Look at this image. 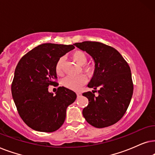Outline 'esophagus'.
I'll return each mask as SVG.
<instances>
[{
    "mask_svg": "<svg viewBox=\"0 0 155 155\" xmlns=\"http://www.w3.org/2000/svg\"><path fill=\"white\" fill-rule=\"evenodd\" d=\"M76 96H77V98H79V97L81 96V93H79V92L76 93Z\"/></svg>",
    "mask_w": 155,
    "mask_h": 155,
    "instance_id": "34e87169",
    "label": "esophagus"
}]
</instances>
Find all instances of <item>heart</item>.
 Here are the masks:
<instances>
[{"instance_id":"obj_1","label":"heart","mask_w":155,"mask_h":155,"mask_svg":"<svg viewBox=\"0 0 155 155\" xmlns=\"http://www.w3.org/2000/svg\"><path fill=\"white\" fill-rule=\"evenodd\" d=\"M71 58L74 62H76L78 65L82 66L85 64L87 61V56L83 51L76 50L71 53ZM64 61V58L59 59L55 66V71L59 75L62 74V64ZM86 73L90 74L91 72V68L89 66H85L84 67ZM87 82V78L84 75H79L78 76H67L62 81V84L66 88L70 90L79 91L81 86H83Z\"/></svg>"}]
</instances>
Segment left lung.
I'll use <instances>...</instances> for the list:
<instances>
[{
  "label": "left lung",
  "mask_w": 155,
  "mask_h": 155,
  "mask_svg": "<svg viewBox=\"0 0 155 155\" xmlns=\"http://www.w3.org/2000/svg\"><path fill=\"white\" fill-rule=\"evenodd\" d=\"M86 51L94 59L95 71L88 87L95 91L84 93L88 99L82 113L92 126H110L122 118L130 103L133 93L130 68L115 48L101 42L85 41L74 44ZM99 88V96L94 91Z\"/></svg>",
  "instance_id": "1"
}]
</instances>
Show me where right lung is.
<instances>
[{"label":"right lung","instance_id":"obj_1","mask_svg":"<svg viewBox=\"0 0 155 155\" xmlns=\"http://www.w3.org/2000/svg\"><path fill=\"white\" fill-rule=\"evenodd\" d=\"M74 49L71 45H38L24 55L15 68L12 96L20 117L35 130H58L64 122L67 107L75 101V92L64 86H59L55 95L48 91L49 85L57 84L53 80L57 79V61Z\"/></svg>","mask_w":155,"mask_h":155}]
</instances>
